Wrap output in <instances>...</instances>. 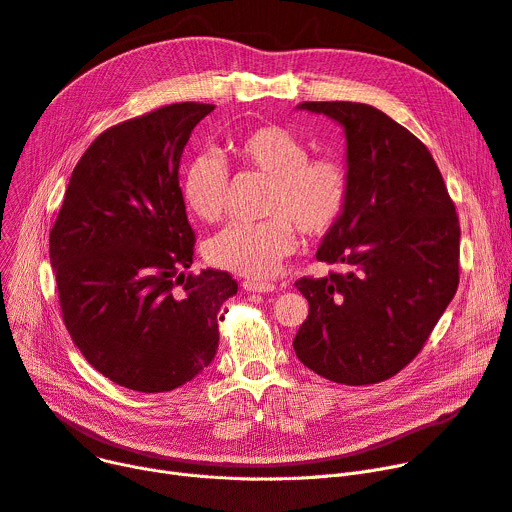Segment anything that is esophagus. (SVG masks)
Wrapping results in <instances>:
<instances>
[{
    "mask_svg": "<svg viewBox=\"0 0 512 512\" xmlns=\"http://www.w3.org/2000/svg\"><path fill=\"white\" fill-rule=\"evenodd\" d=\"M242 288L247 292H274L276 286L270 282H255V280H245L242 282Z\"/></svg>",
    "mask_w": 512,
    "mask_h": 512,
    "instance_id": "obj_1",
    "label": "esophagus"
}]
</instances>
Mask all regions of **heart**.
<instances>
[{
  "label": "heart",
  "mask_w": 512,
  "mask_h": 512,
  "mask_svg": "<svg viewBox=\"0 0 512 512\" xmlns=\"http://www.w3.org/2000/svg\"><path fill=\"white\" fill-rule=\"evenodd\" d=\"M242 166L270 178L263 222H234L207 242V261L218 270L253 280L276 274L280 261L297 245V228L309 236L332 230L348 205V174L338 159L309 157V147L292 130L257 126L230 143ZM228 170L211 153L188 161L180 191L197 218L211 222L224 209Z\"/></svg>",
  "instance_id": "1"
}]
</instances>
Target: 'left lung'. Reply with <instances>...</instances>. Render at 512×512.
<instances>
[{"mask_svg":"<svg viewBox=\"0 0 512 512\" xmlns=\"http://www.w3.org/2000/svg\"><path fill=\"white\" fill-rule=\"evenodd\" d=\"M346 139L348 205L317 259L346 274L297 282L309 315L292 340L326 380L378 384L409 365L459 286L461 228L432 153L367 103L307 101Z\"/></svg>","mask_w":512,"mask_h":512,"instance_id":"left-lung-1","label":"left lung"}]
</instances>
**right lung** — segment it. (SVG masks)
<instances>
[{
  "instance_id": "1",
  "label": "right lung",
  "mask_w": 512,
  "mask_h": 512,
  "mask_svg": "<svg viewBox=\"0 0 512 512\" xmlns=\"http://www.w3.org/2000/svg\"><path fill=\"white\" fill-rule=\"evenodd\" d=\"M209 103H172L107 128L76 164L49 232L64 324L105 378L170 392L213 361L230 274L193 265L195 232L178 182Z\"/></svg>"
}]
</instances>
